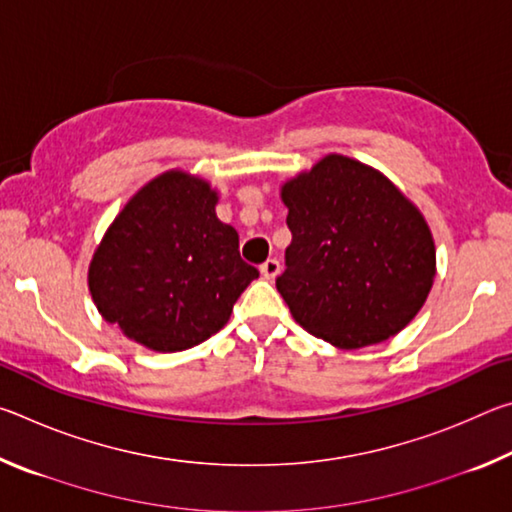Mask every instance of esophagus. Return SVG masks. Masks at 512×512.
<instances>
[{"instance_id": "esophagus-1", "label": "esophagus", "mask_w": 512, "mask_h": 512, "mask_svg": "<svg viewBox=\"0 0 512 512\" xmlns=\"http://www.w3.org/2000/svg\"><path fill=\"white\" fill-rule=\"evenodd\" d=\"M259 271H262L266 280H273V277L280 273V262H277V259H266V262L259 266Z\"/></svg>"}]
</instances>
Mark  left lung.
<instances>
[{"mask_svg":"<svg viewBox=\"0 0 512 512\" xmlns=\"http://www.w3.org/2000/svg\"><path fill=\"white\" fill-rule=\"evenodd\" d=\"M287 268L275 287L296 323L341 350L391 339L436 277L427 221L384 173L329 153L282 185Z\"/></svg>","mask_w":512,"mask_h":512,"instance_id":"left-lung-1","label":"left lung"}]
</instances>
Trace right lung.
I'll return each mask as SVG.
<instances>
[{
	"instance_id": "add662e5",
	"label": "right lung",
	"mask_w": 512,
	"mask_h": 512,
	"mask_svg": "<svg viewBox=\"0 0 512 512\" xmlns=\"http://www.w3.org/2000/svg\"><path fill=\"white\" fill-rule=\"evenodd\" d=\"M210 183L185 171L153 178L117 214L88 271L94 305L126 339L180 352L228 323L259 277L239 235L216 216Z\"/></svg>"
}]
</instances>
